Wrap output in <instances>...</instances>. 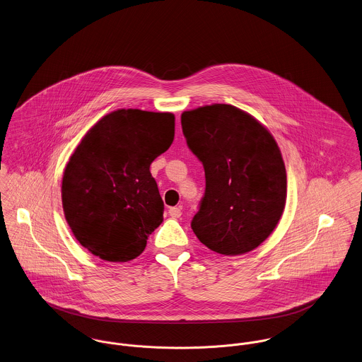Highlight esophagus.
Segmentation results:
<instances>
[{
    "instance_id": "esophagus-1",
    "label": "esophagus",
    "mask_w": 362,
    "mask_h": 362,
    "mask_svg": "<svg viewBox=\"0 0 362 362\" xmlns=\"http://www.w3.org/2000/svg\"><path fill=\"white\" fill-rule=\"evenodd\" d=\"M168 214H169L170 218L177 219V218L182 216V208H180V206H170V208L168 209Z\"/></svg>"
}]
</instances>
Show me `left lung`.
<instances>
[{"instance_id": "1", "label": "left lung", "mask_w": 362, "mask_h": 362, "mask_svg": "<svg viewBox=\"0 0 362 362\" xmlns=\"http://www.w3.org/2000/svg\"><path fill=\"white\" fill-rule=\"evenodd\" d=\"M182 129L205 170V193L192 221L197 238L230 256L257 248L276 228L286 199L277 141L231 105L185 112Z\"/></svg>"}]
</instances>
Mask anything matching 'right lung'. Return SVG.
I'll list each match as a JSON object with an SVG mask.
<instances>
[{
    "label": "right lung",
    "instance_id": "obj_1",
    "mask_svg": "<svg viewBox=\"0 0 362 362\" xmlns=\"http://www.w3.org/2000/svg\"><path fill=\"white\" fill-rule=\"evenodd\" d=\"M175 136L172 112L117 110L83 136L62 182V204L74 237L92 255L128 262L163 223L164 202L150 173Z\"/></svg>",
    "mask_w": 362,
    "mask_h": 362
}]
</instances>
